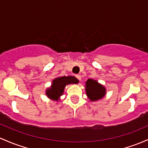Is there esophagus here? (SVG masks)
Wrapping results in <instances>:
<instances>
[{
	"instance_id": "obj_1",
	"label": "esophagus",
	"mask_w": 148,
	"mask_h": 148,
	"mask_svg": "<svg viewBox=\"0 0 148 148\" xmlns=\"http://www.w3.org/2000/svg\"><path fill=\"white\" fill-rule=\"evenodd\" d=\"M76 77L77 78L78 80H79V81L82 80V77H81V75H79V74H77V75H76Z\"/></svg>"
}]
</instances>
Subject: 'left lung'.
<instances>
[{
	"label": "left lung",
	"instance_id": "obj_1",
	"mask_svg": "<svg viewBox=\"0 0 148 148\" xmlns=\"http://www.w3.org/2000/svg\"><path fill=\"white\" fill-rule=\"evenodd\" d=\"M85 90L87 97L91 102L101 100L106 95V88L92 79H88L86 82Z\"/></svg>",
	"mask_w": 148,
	"mask_h": 148
}]
</instances>
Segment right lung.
<instances>
[{"label": "right lung", "instance_id": "add662e5", "mask_svg": "<svg viewBox=\"0 0 148 148\" xmlns=\"http://www.w3.org/2000/svg\"><path fill=\"white\" fill-rule=\"evenodd\" d=\"M79 82L76 77L73 76L68 77H59L54 79L52 82L51 86L46 89L45 95L50 100L58 101L61 95H63L64 88L69 84H77Z\"/></svg>", "mask_w": 148, "mask_h": 148}]
</instances>
